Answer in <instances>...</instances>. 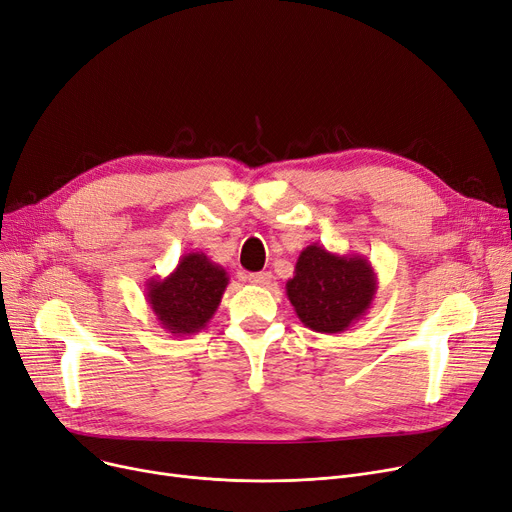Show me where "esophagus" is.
<instances>
[{
    "instance_id": "esophagus-1",
    "label": "esophagus",
    "mask_w": 512,
    "mask_h": 512,
    "mask_svg": "<svg viewBox=\"0 0 512 512\" xmlns=\"http://www.w3.org/2000/svg\"><path fill=\"white\" fill-rule=\"evenodd\" d=\"M247 280L255 286H268L272 282V274L270 272H257V274H249Z\"/></svg>"
}]
</instances>
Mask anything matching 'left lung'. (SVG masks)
Wrapping results in <instances>:
<instances>
[{
	"label": "left lung",
	"mask_w": 512,
	"mask_h": 512,
	"mask_svg": "<svg viewBox=\"0 0 512 512\" xmlns=\"http://www.w3.org/2000/svg\"><path fill=\"white\" fill-rule=\"evenodd\" d=\"M376 288L379 282L368 257L332 253L316 242L301 251L295 276L286 282V297L303 326L337 335L366 316Z\"/></svg>",
	"instance_id": "8db88e82"
}]
</instances>
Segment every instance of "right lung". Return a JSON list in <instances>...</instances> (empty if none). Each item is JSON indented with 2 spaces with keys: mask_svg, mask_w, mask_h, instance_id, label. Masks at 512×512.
<instances>
[{
  "mask_svg": "<svg viewBox=\"0 0 512 512\" xmlns=\"http://www.w3.org/2000/svg\"><path fill=\"white\" fill-rule=\"evenodd\" d=\"M228 282V272L205 253H186L169 276L146 282V301L171 335H196L215 316Z\"/></svg>",
  "mask_w": 512,
  "mask_h": 512,
  "instance_id": "add662e5",
  "label": "right lung"
}]
</instances>
